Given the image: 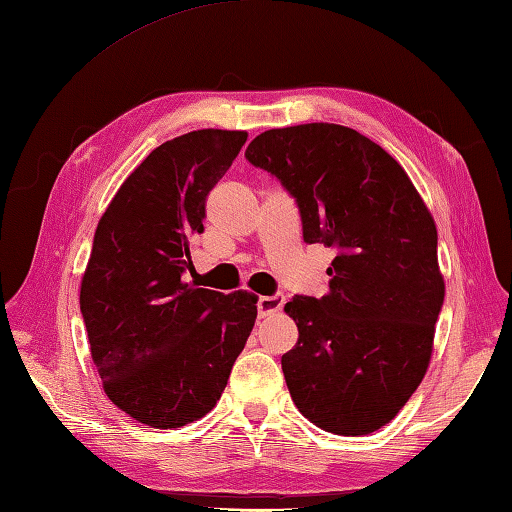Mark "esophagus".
<instances>
[{
	"label": "esophagus",
	"mask_w": 512,
	"mask_h": 512,
	"mask_svg": "<svg viewBox=\"0 0 512 512\" xmlns=\"http://www.w3.org/2000/svg\"><path fill=\"white\" fill-rule=\"evenodd\" d=\"M286 303V297L284 295H273V297H259L257 301V314L259 317H270V314L279 312L281 308H284Z\"/></svg>",
	"instance_id": "esophagus-1"
}]
</instances>
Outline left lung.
<instances>
[{
    "label": "left lung",
    "instance_id": "obj_1",
    "mask_svg": "<svg viewBox=\"0 0 512 512\" xmlns=\"http://www.w3.org/2000/svg\"><path fill=\"white\" fill-rule=\"evenodd\" d=\"M295 195L308 244L336 248L321 299L295 297L281 356L297 409L336 436H367L422 383L444 301L433 215L407 171L356 129H268L246 149Z\"/></svg>",
    "mask_w": 512,
    "mask_h": 512
}]
</instances>
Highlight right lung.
Wrapping results in <instances>:
<instances>
[{
  "instance_id": "add662e5",
  "label": "right lung",
  "mask_w": 512,
  "mask_h": 512,
  "mask_svg": "<svg viewBox=\"0 0 512 512\" xmlns=\"http://www.w3.org/2000/svg\"><path fill=\"white\" fill-rule=\"evenodd\" d=\"M248 134L198 129L156 147L107 204L81 279L103 389L129 418L178 429L220 400L257 319L253 292L184 284L206 195Z\"/></svg>"
}]
</instances>
